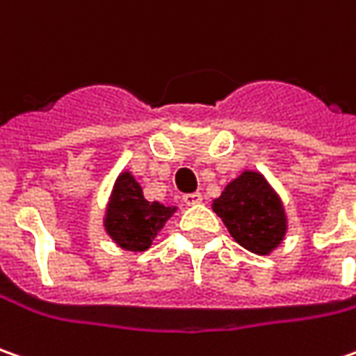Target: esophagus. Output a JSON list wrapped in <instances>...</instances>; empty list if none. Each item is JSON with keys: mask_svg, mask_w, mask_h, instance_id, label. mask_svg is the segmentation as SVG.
I'll return each mask as SVG.
<instances>
[{"mask_svg": "<svg viewBox=\"0 0 356 356\" xmlns=\"http://www.w3.org/2000/svg\"><path fill=\"white\" fill-rule=\"evenodd\" d=\"M183 201L187 202V204H199L202 201V195L201 193H187L185 197H183Z\"/></svg>", "mask_w": 356, "mask_h": 356, "instance_id": "34e87169", "label": "esophagus"}]
</instances>
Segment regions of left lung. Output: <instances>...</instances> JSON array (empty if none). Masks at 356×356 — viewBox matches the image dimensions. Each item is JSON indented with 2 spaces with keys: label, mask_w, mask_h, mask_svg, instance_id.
Wrapping results in <instances>:
<instances>
[{
  "label": "left lung",
  "mask_w": 356,
  "mask_h": 356,
  "mask_svg": "<svg viewBox=\"0 0 356 356\" xmlns=\"http://www.w3.org/2000/svg\"><path fill=\"white\" fill-rule=\"evenodd\" d=\"M213 211L222 218L230 236L258 256L276 250L288 230L282 199L258 171H242L232 179L213 201Z\"/></svg>",
  "instance_id": "left-lung-1"
}]
</instances>
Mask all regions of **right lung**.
I'll return each mask as SVG.
<instances>
[{"mask_svg":"<svg viewBox=\"0 0 356 356\" xmlns=\"http://www.w3.org/2000/svg\"><path fill=\"white\" fill-rule=\"evenodd\" d=\"M175 211L177 207L147 201L134 175L129 171H122L108 199L104 228L120 248L143 252L152 246L157 232L165 227Z\"/></svg>","mask_w":356,"mask_h":356,"instance_id":"add662e5","label":"right lung"}]
</instances>
